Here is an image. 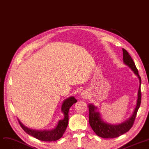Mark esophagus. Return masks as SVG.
<instances>
[{
  "label": "esophagus",
  "instance_id": "34e87169",
  "mask_svg": "<svg viewBox=\"0 0 149 149\" xmlns=\"http://www.w3.org/2000/svg\"><path fill=\"white\" fill-rule=\"evenodd\" d=\"M88 96V93L87 92V91H83L81 93V97L83 98H87Z\"/></svg>",
  "mask_w": 149,
  "mask_h": 149
}]
</instances>
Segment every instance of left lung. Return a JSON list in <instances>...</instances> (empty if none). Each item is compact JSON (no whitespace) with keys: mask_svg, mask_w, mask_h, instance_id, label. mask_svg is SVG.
I'll return each instance as SVG.
<instances>
[{"mask_svg":"<svg viewBox=\"0 0 149 149\" xmlns=\"http://www.w3.org/2000/svg\"><path fill=\"white\" fill-rule=\"evenodd\" d=\"M123 61L124 64L127 65L134 72L139 80V87L138 92L136 106L135 108L134 113L129 118L120 124L113 125L108 124L103 121L101 118V115L99 112L96 111L97 107H95L92 104H89V117L90 126L98 136L103 138H116L128 132L133 126V124L134 123L137 112L141 104V77L138 74V70L135 66L134 60H132L128 52L124 48H123Z\"/></svg>","mask_w":149,"mask_h":149,"instance_id":"8db88e82","label":"left lung"}]
</instances>
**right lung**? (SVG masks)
Here are the masks:
<instances>
[{"label": "right lung", "instance_id": "1", "mask_svg": "<svg viewBox=\"0 0 149 149\" xmlns=\"http://www.w3.org/2000/svg\"><path fill=\"white\" fill-rule=\"evenodd\" d=\"M77 100L74 97H70L65 100L61 106V111L64 114V118L59 120L57 126L51 130H36L31 129L25 126L18 119V121L22 128L26 134L43 141H55L62 137L68 124L69 110Z\"/></svg>", "mask_w": 149, "mask_h": 149}]
</instances>
